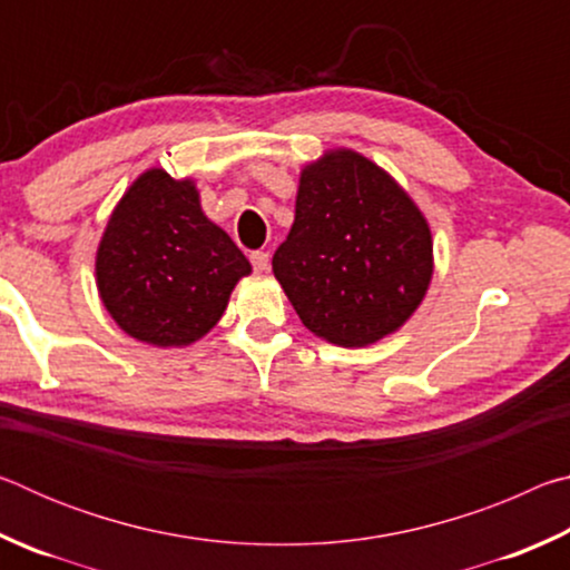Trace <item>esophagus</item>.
<instances>
[{
    "label": "esophagus",
    "mask_w": 570,
    "mask_h": 570,
    "mask_svg": "<svg viewBox=\"0 0 570 570\" xmlns=\"http://www.w3.org/2000/svg\"><path fill=\"white\" fill-rule=\"evenodd\" d=\"M250 266H254L256 274H266L268 272V254H266V250H254V254H250Z\"/></svg>",
    "instance_id": "obj_1"
}]
</instances>
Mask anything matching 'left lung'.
Here are the masks:
<instances>
[{
	"label": "left lung",
	"instance_id": "obj_1",
	"mask_svg": "<svg viewBox=\"0 0 570 570\" xmlns=\"http://www.w3.org/2000/svg\"><path fill=\"white\" fill-rule=\"evenodd\" d=\"M272 266L306 330L354 350L417 312L435 272L432 230L387 170L332 148L298 173L294 226Z\"/></svg>",
	"mask_w": 570,
	"mask_h": 570
}]
</instances>
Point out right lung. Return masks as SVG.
<instances>
[{"label": "right lung", "instance_id": "1", "mask_svg": "<svg viewBox=\"0 0 570 570\" xmlns=\"http://www.w3.org/2000/svg\"><path fill=\"white\" fill-rule=\"evenodd\" d=\"M248 258L200 208L193 178L148 168L130 183L95 254L102 306L132 340L160 350L204 340Z\"/></svg>", "mask_w": 570, "mask_h": 570}]
</instances>
